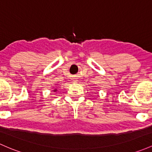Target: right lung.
Instances as JSON below:
<instances>
[{"instance_id":"right-lung-1","label":"right lung","mask_w":152,"mask_h":152,"mask_svg":"<svg viewBox=\"0 0 152 152\" xmlns=\"http://www.w3.org/2000/svg\"><path fill=\"white\" fill-rule=\"evenodd\" d=\"M56 91V89H55V90H54V91Z\"/></svg>"}]
</instances>
